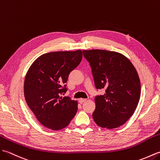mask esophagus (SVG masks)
Wrapping results in <instances>:
<instances>
[{
	"label": "esophagus",
	"instance_id": "esophagus-1",
	"mask_svg": "<svg viewBox=\"0 0 160 160\" xmlns=\"http://www.w3.org/2000/svg\"><path fill=\"white\" fill-rule=\"evenodd\" d=\"M86 101H87L86 98H80V99H79V103H81V104L83 103V102H86Z\"/></svg>",
	"mask_w": 160,
	"mask_h": 160
}]
</instances>
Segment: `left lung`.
Instances as JSON below:
<instances>
[{"mask_svg": "<svg viewBox=\"0 0 160 160\" xmlns=\"http://www.w3.org/2000/svg\"><path fill=\"white\" fill-rule=\"evenodd\" d=\"M92 68L95 87L105 90L95 97L92 117L97 125L114 129L133 114L140 100L141 85L136 69L121 53L100 49L83 50Z\"/></svg>", "mask_w": 160, "mask_h": 160, "instance_id": "1", "label": "left lung"}]
</instances>
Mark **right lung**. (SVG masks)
Masks as SVG:
<instances>
[{
	"label": "right lung",
	"instance_id": "obj_1",
	"mask_svg": "<svg viewBox=\"0 0 160 160\" xmlns=\"http://www.w3.org/2000/svg\"><path fill=\"white\" fill-rule=\"evenodd\" d=\"M82 56L81 50L45 53L27 71L24 98L38 121L48 129L65 128L76 114L77 101L62 94L67 91L65 83L69 74L79 64Z\"/></svg>",
	"mask_w": 160,
	"mask_h": 160
}]
</instances>
